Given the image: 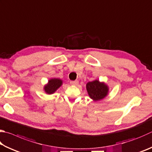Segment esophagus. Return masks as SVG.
Returning <instances> with one entry per match:
<instances>
[{
    "instance_id": "34e87169",
    "label": "esophagus",
    "mask_w": 152,
    "mask_h": 152,
    "mask_svg": "<svg viewBox=\"0 0 152 152\" xmlns=\"http://www.w3.org/2000/svg\"><path fill=\"white\" fill-rule=\"evenodd\" d=\"M70 84L72 85H74V86H76L78 85V80H74V81H71L70 82Z\"/></svg>"
}]
</instances>
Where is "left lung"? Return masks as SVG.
I'll use <instances>...</instances> for the list:
<instances>
[{
    "instance_id": "obj_1",
    "label": "left lung",
    "mask_w": 152,
    "mask_h": 152,
    "mask_svg": "<svg viewBox=\"0 0 152 152\" xmlns=\"http://www.w3.org/2000/svg\"><path fill=\"white\" fill-rule=\"evenodd\" d=\"M86 88L89 97L94 102L102 100L109 94V86L107 84L98 80L88 82Z\"/></svg>"
}]
</instances>
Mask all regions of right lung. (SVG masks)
Returning a JSON list of instances; mask_svg holds the SVG:
<instances>
[{
	"mask_svg": "<svg viewBox=\"0 0 152 152\" xmlns=\"http://www.w3.org/2000/svg\"><path fill=\"white\" fill-rule=\"evenodd\" d=\"M63 84V80L60 78H52L48 80L47 84L44 86V91L46 94H52Z\"/></svg>",
	"mask_w": 152,
	"mask_h": 152,
	"instance_id": "add662e5",
	"label": "right lung"
}]
</instances>
